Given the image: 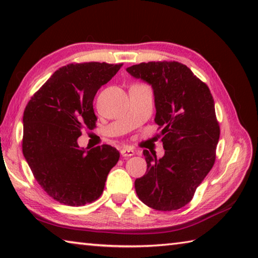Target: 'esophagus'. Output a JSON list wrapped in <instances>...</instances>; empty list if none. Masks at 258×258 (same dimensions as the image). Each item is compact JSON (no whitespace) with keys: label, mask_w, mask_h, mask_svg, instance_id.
<instances>
[{"label":"esophagus","mask_w":258,"mask_h":258,"mask_svg":"<svg viewBox=\"0 0 258 258\" xmlns=\"http://www.w3.org/2000/svg\"><path fill=\"white\" fill-rule=\"evenodd\" d=\"M135 154L134 152V150L132 149V148H121L120 149V155L123 156V157H125V158H128V157H131V156H133Z\"/></svg>","instance_id":"esophagus-1"}]
</instances>
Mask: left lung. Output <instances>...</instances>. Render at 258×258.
<instances>
[{"label":"left lung","instance_id":"8db88e82","mask_svg":"<svg viewBox=\"0 0 258 258\" xmlns=\"http://www.w3.org/2000/svg\"><path fill=\"white\" fill-rule=\"evenodd\" d=\"M126 72L154 91L165 149L159 159L143 150L147 173L135 180V191L156 211H175L190 202L215 161L220 126L214 99L208 86L176 61L142 62Z\"/></svg>","mask_w":258,"mask_h":258}]
</instances>
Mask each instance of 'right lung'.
<instances>
[{"label":"right lung","mask_w":258,"mask_h":258,"mask_svg":"<svg viewBox=\"0 0 258 258\" xmlns=\"http://www.w3.org/2000/svg\"><path fill=\"white\" fill-rule=\"evenodd\" d=\"M121 64L71 63L56 71L30 99L24 112L23 154L50 197L68 206L101 196L119 152L108 145L81 148L82 128H93V100Z\"/></svg>","instance_id":"obj_1"}]
</instances>
